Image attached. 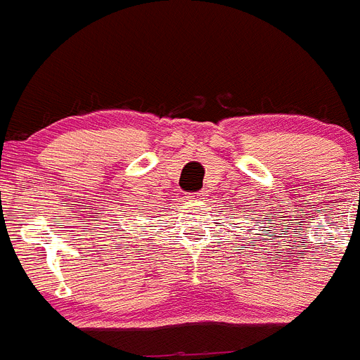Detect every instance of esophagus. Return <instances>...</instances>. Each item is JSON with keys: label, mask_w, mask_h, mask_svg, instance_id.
Returning a JSON list of instances; mask_svg holds the SVG:
<instances>
[{"label": "esophagus", "mask_w": 360, "mask_h": 360, "mask_svg": "<svg viewBox=\"0 0 360 360\" xmlns=\"http://www.w3.org/2000/svg\"><path fill=\"white\" fill-rule=\"evenodd\" d=\"M193 197H200V193H195V195H193Z\"/></svg>", "instance_id": "esophagus-1"}]
</instances>
